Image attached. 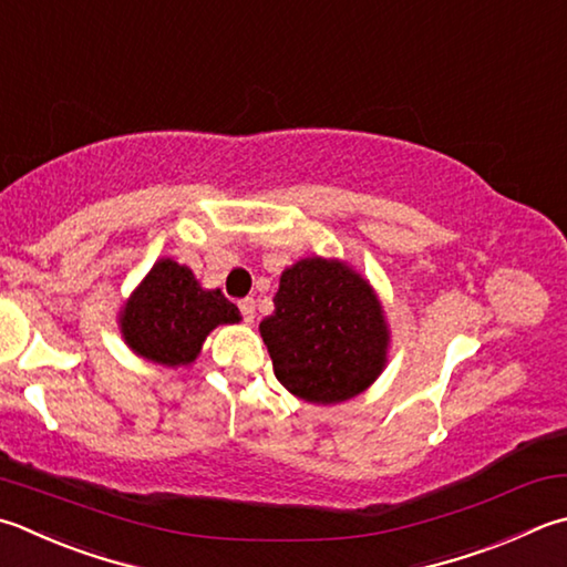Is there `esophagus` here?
Returning a JSON list of instances; mask_svg holds the SVG:
<instances>
[{"mask_svg":"<svg viewBox=\"0 0 567 567\" xmlns=\"http://www.w3.org/2000/svg\"><path fill=\"white\" fill-rule=\"evenodd\" d=\"M239 311H241V318L247 320V323H254V316H256V301H254V298H241Z\"/></svg>","mask_w":567,"mask_h":567,"instance_id":"esophagus-1","label":"esophagus"}]
</instances>
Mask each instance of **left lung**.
Returning a JSON list of instances; mask_svg holds the SVG:
<instances>
[{"mask_svg":"<svg viewBox=\"0 0 567 567\" xmlns=\"http://www.w3.org/2000/svg\"><path fill=\"white\" fill-rule=\"evenodd\" d=\"M259 330L276 378L308 402L355 398L384 365L382 308L368 281L340 261L313 256L286 269Z\"/></svg>","mask_w":567,"mask_h":567,"instance_id":"8db88e82","label":"left lung"}]
</instances>
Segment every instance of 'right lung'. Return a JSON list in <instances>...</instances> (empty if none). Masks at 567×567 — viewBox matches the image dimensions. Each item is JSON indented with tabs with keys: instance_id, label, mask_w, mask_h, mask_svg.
<instances>
[{
	"instance_id": "add662e5",
	"label": "right lung",
	"mask_w": 567,
	"mask_h": 567,
	"mask_svg": "<svg viewBox=\"0 0 567 567\" xmlns=\"http://www.w3.org/2000/svg\"><path fill=\"white\" fill-rule=\"evenodd\" d=\"M239 308L219 291H205L187 266L157 261L125 303L123 336L137 355L177 368L199 355L212 328L237 323Z\"/></svg>"
}]
</instances>
